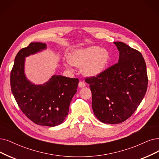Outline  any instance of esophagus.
<instances>
[{
    "instance_id": "34e87169",
    "label": "esophagus",
    "mask_w": 159,
    "mask_h": 159,
    "mask_svg": "<svg viewBox=\"0 0 159 159\" xmlns=\"http://www.w3.org/2000/svg\"><path fill=\"white\" fill-rule=\"evenodd\" d=\"M78 85L80 87H85V84L83 81H80Z\"/></svg>"
}]
</instances>
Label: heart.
<instances>
[{"label": "heart", "mask_w": 159, "mask_h": 159, "mask_svg": "<svg viewBox=\"0 0 159 159\" xmlns=\"http://www.w3.org/2000/svg\"><path fill=\"white\" fill-rule=\"evenodd\" d=\"M109 59V52L106 49L90 46L73 49L68 56V62L75 67H82L85 75L93 77L104 71Z\"/></svg>", "instance_id": "obj_1"}]
</instances>
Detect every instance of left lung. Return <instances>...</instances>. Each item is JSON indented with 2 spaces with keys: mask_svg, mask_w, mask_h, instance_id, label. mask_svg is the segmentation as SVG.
Wrapping results in <instances>:
<instances>
[{
  "mask_svg": "<svg viewBox=\"0 0 159 159\" xmlns=\"http://www.w3.org/2000/svg\"><path fill=\"white\" fill-rule=\"evenodd\" d=\"M114 43L119 52L118 62L97 76L85 79L91 91L94 115L107 124L129 119L141 103L148 84L142 53L123 42Z\"/></svg>",
  "mask_w": 159,
  "mask_h": 159,
  "instance_id": "1",
  "label": "left lung"
}]
</instances>
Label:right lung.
I'll return each mask as SVG.
<instances>
[{"instance_id":"obj_1","label":"right lung","mask_w":159,"mask_h":159,"mask_svg":"<svg viewBox=\"0 0 159 159\" xmlns=\"http://www.w3.org/2000/svg\"><path fill=\"white\" fill-rule=\"evenodd\" d=\"M46 48V43L31 42L17 53L10 74V86L18 106L30 120L36 125L55 126L68 116L79 80L54 75L43 85L30 83L24 73L25 58Z\"/></svg>"}]
</instances>
